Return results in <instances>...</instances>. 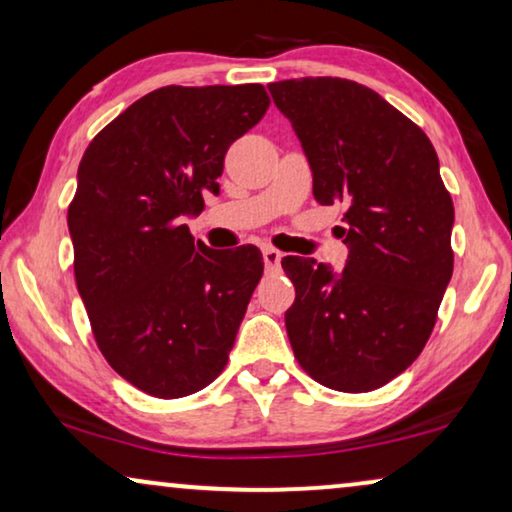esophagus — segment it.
<instances>
[{
    "mask_svg": "<svg viewBox=\"0 0 512 512\" xmlns=\"http://www.w3.org/2000/svg\"><path fill=\"white\" fill-rule=\"evenodd\" d=\"M263 261H265V270L268 272H277L279 265H282V251L265 247L263 249Z\"/></svg>",
    "mask_w": 512,
    "mask_h": 512,
    "instance_id": "1",
    "label": "esophagus"
}]
</instances>
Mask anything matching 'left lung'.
Here are the masks:
<instances>
[{"instance_id":"8db88e82","label":"left lung","mask_w":512,"mask_h":512,"mask_svg":"<svg viewBox=\"0 0 512 512\" xmlns=\"http://www.w3.org/2000/svg\"><path fill=\"white\" fill-rule=\"evenodd\" d=\"M312 170L319 205L347 207L342 270L286 256L293 354L312 380L361 394L422 352L450 284L454 205L429 137L366 86L333 76L268 86Z\"/></svg>"}]
</instances>
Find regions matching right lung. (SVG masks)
<instances>
[{
	"label": "right lung",
	"mask_w": 512,
	"mask_h": 512,
	"mask_svg": "<svg viewBox=\"0 0 512 512\" xmlns=\"http://www.w3.org/2000/svg\"><path fill=\"white\" fill-rule=\"evenodd\" d=\"M263 86H165L83 153L67 226L97 347L156 398L205 389L226 366L263 275L254 244L209 249L186 219L219 195L228 146L268 109Z\"/></svg>",
	"instance_id": "obj_1"
}]
</instances>
